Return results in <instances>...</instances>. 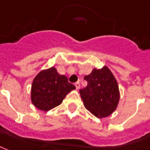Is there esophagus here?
I'll return each mask as SVG.
<instances>
[{
  "label": "esophagus",
  "instance_id": "obj_1",
  "mask_svg": "<svg viewBox=\"0 0 150 150\" xmlns=\"http://www.w3.org/2000/svg\"><path fill=\"white\" fill-rule=\"evenodd\" d=\"M75 86H76V90H78L79 88H80V83H79V82H76V83H75Z\"/></svg>",
  "mask_w": 150,
  "mask_h": 150
}]
</instances>
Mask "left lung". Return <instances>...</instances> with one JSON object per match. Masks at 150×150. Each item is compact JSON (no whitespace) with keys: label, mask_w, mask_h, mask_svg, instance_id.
I'll return each mask as SVG.
<instances>
[{"label":"left lung","mask_w":150,"mask_h":150,"mask_svg":"<svg viewBox=\"0 0 150 150\" xmlns=\"http://www.w3.org/2000/svg\"><path fill=\"white\" fill-rule=\"evenodd\" d=\"M88 85L80 90L81 99L87 110L98 118H104L114 112L120 100L116 78L107 67L93 69L84 76Z\"/></svg>","instance_id":"8db88e82"}]
</instances>
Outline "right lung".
Listing matches in <instances>:
<instances>
[{"instance_id": "obj_1", "label": "right lung", "mask_w": 150, "mask_h": 150, "mask_svg": "<svg viewBox=\"0 0 150 150\" xmlns=\"http://www.w3.org/2000/svg\"><path fill=\"white\" fill-rule=\"evenodd\" d=\"M76 89L65 75L54 67L44 69L33 79L31 87V102L43 111H48L62 103L67 94Z\"/></svg>"}]
</instances>
